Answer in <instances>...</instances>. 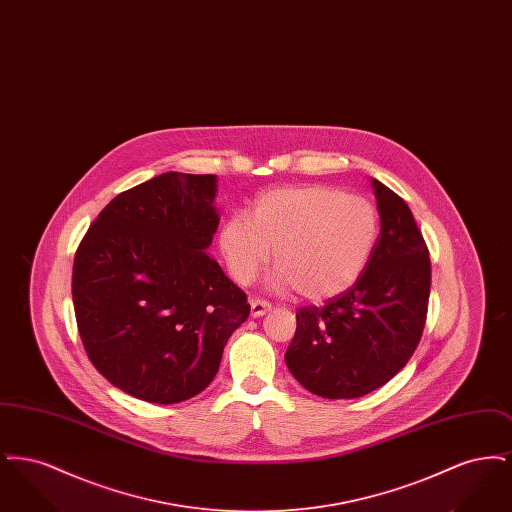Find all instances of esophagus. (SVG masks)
<instances>
[{
    "label": "esophagus",
    "instance_id": "esophagus-1",
    "mask_svg": "<svg viewBox=\"0 0 512 512\" xmlns=\"http://www.w3.org/2000/svg\"><path fill=\"white\" fill-rule=\"evenodd\" d=\"M270 303L265 301V299H259V297H255V299H251V317H263L265 313L270 311Z\"/></svg>",
    "mask_w": 512,
    "mask_h": 512
}]
</instances>
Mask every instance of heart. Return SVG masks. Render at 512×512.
I'll list each match as a JSON object with an SVG mask.
<instances>
[{
  "mask_svg": "<svg viewBox=\"0 0 512 512\" xmlns=\"http://www.w3.org/2000/svg\"><path fill=\"white\" fill-rule=\"evenodd\" d=\"M378 240L376 207L328 186L278 188L261 195L251 217L234 215L220 228V251L232 278L251 284L272 259L276 292L309 301L347 292L363 274Z\"/></svg>",
  "mask_w": 512,
  "mask_h": 512,
  "instance_id": "obj_1",
  "label": "heart"
}]
</instances>
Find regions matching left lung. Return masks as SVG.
I'll return each instance as SVG.
<instances>
[{
    "mask_svg": "<svg viewBox=\"0 0 512 512\" xmlns=\"http://www.w3.org/2000/svg\"><path fill=\"white\" fill-rule=\"evenodd\" d=\"M380 236L359 280L322 307H301L284 355L293 378L326 399L384 386L422 338L432 282L430 253L409 205L372 178Z\"/></svg>",
    "mask_w": 512,
    "mask_h": 512,
    "instance_id": "1",
    "label": "left lung"
}]
</instances>
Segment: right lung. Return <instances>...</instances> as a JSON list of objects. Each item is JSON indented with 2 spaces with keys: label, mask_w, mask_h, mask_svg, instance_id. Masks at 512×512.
I'll use <instances>...</instances> for the list:
<instances>
[{
  "label": "right lung",
  "mask_w": 512,
  "mask_h": 512,
  "mask_svg": "<svg viewBox=\"0 0 512 512\" xmlns=\"http://www.w3.org/2000/svg\"><path fill=\"white\" fill-rule=\"evenodd\" d=\"M217 176L165 172L117 195L76 249L73 303L92 365L142 401L205 390L245 295L205 253L219 226Z\"/></svg>",
  "instance_id": "1"
}]
</instances>
